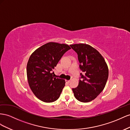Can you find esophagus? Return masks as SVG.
I'll use <instances>...</instances> for the list:
<instances>
[{"mask_svg":"<svg viewBox=\"0 0 130 130\" xmlns=\"http://www.w3.org/2000/svg\"><path fill=\"white\" fill-rule=\"evenodd\" d=\"M66 83L69 84L70 83V80H66Z\"/></svg>","mask_w":130,"mask_h":130,"instance_id":"1","label":"esophagus"}]
</instances>
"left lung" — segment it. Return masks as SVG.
<instances>
[{
  "instance_id": "left-lung-1",
  "label": "left lung",
  "mask_w": 130,
  "mask_h": 130,
  "mask_svg": "<svg viewBox=\"0 0 130 130\" xmlns=\"http://www.w3.org/2000/svg\"><path fill=\"white\" fill-rule=\"evenodd\" d=\"M78 55L80 73L79 85L72 89L74 95L82 102L95 99L104 88L108 78L107 64L100 52L89 45H70Z\"/></svg>"
}]
</instances>
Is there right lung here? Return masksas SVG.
<instances>
[{
    "instance_id": "add662e5",
    "label": "right lung",
    "mask_w": 130,
    "mask_h": 130,
    "mask_svg": "<svg viewBox=\"0 0 130 130\" xmlns=\"http://www.w3.org/2000/svg\"><path fill=\"white\" fill-rule=\"evenodd\" d=\"M69 45L50 42L37 48L31 55L27 65L28 82L38 99L46 103L53 102L61 95L65 80L55 78V67L66 52Z\"/></svg>"
}]
</instances>
